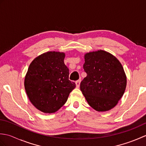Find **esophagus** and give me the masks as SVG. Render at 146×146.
Returning <instances> with one entry per match:
<instances>
[{"instance_id": "34e87169", "label": "esophagus", "mask_w": 146, "mask_h": 146, "mask_svg": "<svg viewBox=\"0 0 146 146\" xmlns=\"http://www.w3.org/2000/svg\"><path fill=\"white\" fill-rule=\"evenodd\" d=\"M80 82H81V80H77V81H76L75 83H76V86L77 88H78L80 86Z\"/></svg>"}]
</instances>
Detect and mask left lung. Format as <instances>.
Wrapping results in <instances>:
<instances>
[{"label": "left lung", "instance_id": "obj_1", "mask_svg": "<svg viewBox=\"0 0 146 146\" xmlns=\"http://www.w3.org/2000/svg\"><path fill=\"white\" fill-rule=\"evenodd\" d=\"M83 69L86 76L80 90L88 104L98 111L109 110L122 98L127 85L122 64L108 52L100 50L85 55Z\"/></svg>", "mask_w": 146, "mask_h": 146}]
</instances>
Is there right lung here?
I'll use <instances>...</instances> for the list:
<instances>
[{
  "label": "right lung",
  "mask_w": 146,
  "mask_h": 146,
  "mask_svg": "<svg viewBox=\"0 0 146 146\" xmlns=\"http://www.w3.org/2000/svg\"><path fill=\"white\" fill-rule=\"evenodd\" d=\"M64 56L63 52H45L36 58L27 70L24 80L26 94L34 106L42 112L58 110L76 86L69 80Z\"/></svg>",
  "instance_id": "1"
}]
</instances>
